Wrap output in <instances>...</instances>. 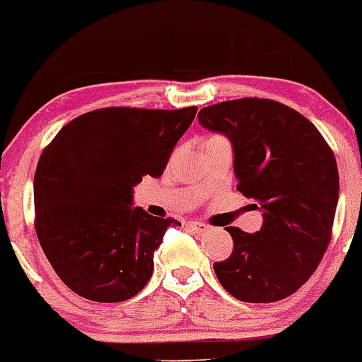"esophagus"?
Returning <instances> with one entry per match:
<instances>
[{
    "instance_id": "34e87169",
    "label": "esophagus",
    "mask_w": 362,
    "mask_h": 362,
    "mask_svg": "<svg viewBox=\"0 0 362 362\" xmlns=\"http://www.w3.org/2000/svg\"><path fill=\"white\" fill-rule=\"evenodd\" d=\"M187 226L194 233H197V235H208L211 232V226L202 223V221H189Z\"/></svg>"
}]
</instances>
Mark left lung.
<instances>
[{
    "instance_id": "obj_1",
    "label": "left lung",
    "mask_w": 362,
    "mask_h": 362,
    "mask_svg": "<svg viewBox=\"0 0 362 362\" xmlns=\"http://www.w3.org/2000/svg\"><path fill=\"white\" fill-rule=\"evenodd\" d=\"M199 123L232 141L237 190L256 199L263 226H226L233 251L214 263L223 288L244 303H276L299 291L323 259L339 202L335 154L291 106L242 98L206 106Z\"/></svg>"
}]
</instances>
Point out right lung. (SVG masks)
<instances>
[{
	"instance_id": "right-lung-1",
	"label": "right lung",
	"mask_w": 362,
	"mask_h": 362,
	"mask_svg": "<svg viewBox=\"0 0 362 362\" xmlns=\"http://www.w3.org/2000/svg\"><path fill=\"white\" fill-rule=\"evenodd\" d=\"M197 106H111L66 123L34 175V226L63 284L96 303L137 296L153 275L154 251L175 218L132 209L142 177L158 178Z\"/></svg>"
}]
</instances>
